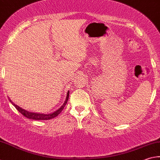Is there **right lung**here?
Masks as SVG:
<instances>
[{
	"mask_svg": "<svg viewBox=\"0 0 160 160\" xmlns=\"http://www.w3.org/2000/svg\"><path fill=\"white\" fill-rule=\"evenodd\" d=\"M69 93H70V91H68L67 93V96H66V98H65V100L64 102V103L62 104V106L60 107L58 110H56L54 111L53 113H35V112H31V111H26L25 109H23V108L19 107V106H17V104H15L14 102H12L11 99L9 98V100L11 102L13 106L17 108V109L19 111V112L23 115L25 117L28 118L29 119H32V120H50L52 118H53L56 117L58 115V114L61 112L62 111L63 108L65 107L66 104H67V102L68 101V98H69Z\"/></svg>",
	"mask_w": 160,
	"mask_h": 160,
	"instance_id": "1",
	"label": "right lung"
}]
</instances>
